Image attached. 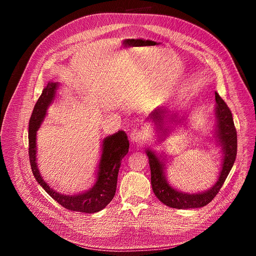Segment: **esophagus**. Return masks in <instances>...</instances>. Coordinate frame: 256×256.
Listing matches in <instances>:
<instances>
[{
	"instance_id": "34e87169",
	"label": "esophagus",
	"mask_w": 256,
	"mask_h": 256,
	"mask_svg": "<svg viewBox=\"0 0 256 256\" xmlns=\"http://www.w3.org/2000/svg\"><path fill=\"white\" fill-rule=\"evenodd\" d=\"M146 137V133L144 130H133L130 134V139L136 144H140L142 142H144Z\"/></svg>"
}]
</instances>
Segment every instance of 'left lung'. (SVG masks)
Instances as JSON below:
<instances>
[{
	"mask_svg": "<svg viewBox=\"0 0 256 256\" xmlns=\"http://www.w3.org/2000/svg\"><path fill=\"white\" fill-rule=\"evenodd\" d=\"M216 98V137L218 142L222 148L224 153V162L222 168L216 184L208 190L199 194H186L174 189L169 185L167 178L164 176V162H162L158 156L153 151L148 149L146 155L149 158V164L151 169V185L152 189L158 196V199L169 208L186 210V208H198L208 205L216 194L219 192L220 188L224 185L226 178L232 169L237 154V133L234 126L232 112L226 102L221 96L215 92ZM166 110L162 107L154 110L150 117L155 122L156 126H160L162 136H166L168 128H164V118L166 117Z\"/></svg>",
	"mask_w": 256,
	"mask_h": 256,
	"instance_id": "1",
	"label": "left lung"
}]
</instances>
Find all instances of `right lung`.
<instances>
[{"mask_svg": "<svg viewBox=\"0 0 256 256\" xmlns=\"http://www.w3.org/2000/svg\"><path fill=\"white\" fill-rule=\"evenodd\" d=\"M58 83L50 82L35 104L28 124V154L32 174L39 185L60 203L62 208L73 212L94 214L102 210L116 194L118 172L122 158L128 152V139L123 130L103 139L102 155L98 162V176L89 190L78 194H60L48 186L41 178L36 162V134L44 121L48 105L54 100Z\"/></svg>", "mask_w": 256, "mask_h": 256, "instance_id": "obj_1", "label": "right lung"}]
</instances>
